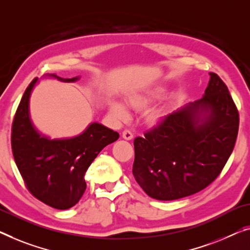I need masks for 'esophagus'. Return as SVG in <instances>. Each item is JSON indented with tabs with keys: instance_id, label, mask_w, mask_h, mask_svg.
I'll list each match as a JSON object with an SVG mask.
<instances>
[{
	"instance_id": "1",
	"label": "esophagus",
	"mask_w": 250,
	"mask_h": 250,
	"mask_svg": "<svg viewBox=\"0 0 250 250\" xmlns=\"http://www.w3.org/2000/svg\"><path fill=\"white\" fill-rule=\"evenodd\" d=\"M122 138L125 140H131L133 138V133L130 131V130H124V132H122Z\"/></svg>"
}]
</instances>
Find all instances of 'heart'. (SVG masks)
I'll use <instances>...</instances> for the list:
<instances>
[{"label": "heart", "instance_id": "b5f03b06", "mask_svg": "<svg viewBox=\"0 0 250 250\" xmlns=\"http://www.w3.org/2000/svg\"><path fill=\"white\" fill-rule=\"evenodd\" d=\"M162 93H163V89H157V92H156V95H161ZM126 103H128L129 105L132 107V109H135L137 111H140V110H144L145 107L147 106L148 100L146 98H144V96H140V95H131V96H129L128 99H126ZM110 110H111V112H112L114 117L119 119V120H125V119L128 118V115H129L128 111L125 110V107L119 102H113L112 104H111Z\"/></svg>", "mask_w": 250, "mask_h": 250}]
</instances>
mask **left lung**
I'll use <instances>...</instances> for the list:
<instances>
[{
    "mask_svg": "<svg viewBox=\"0 0 250 250\" xmlns=\"http://www.w3.org/2000/svg\"><path fill=\"white\" fill-rule=\"evenodd\" d=\"M239 113L229 89L215 73L202 99L161 119L137 137L132 174L156 200L195 194L219 176L233 150Z\"/></svg>",
    "mask_w": 250,
    "mask_h": 250,
    "instance_id": "8db88e82",
    "label": "left lung"
}]
</instances>
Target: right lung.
Masks as SVG:
<instances>
[{
	"label": "right lung",
	"mask_w": 250,
	"mask_h": 250,
	"mask_svg": "<svg viewBox=\"0 0 250 250\" xmlns=\"http://www.w3.org/2000/svg\"><path fill=\"white\" fill-rule=\"evenodd\" d=\"M62 82H76L80 77L62 78L44 74ZM38 78L25 89L12 124L11 146L14 162L25 188L44 204L58 210L75 206L83 196L85 173L102 149L114 143L119 133L98 122L87 126L80 136L68 139H50L33 125L29 113L30 94Z\"/></svg>",
	"instance_id": "add662e5"
}]
</instances>
